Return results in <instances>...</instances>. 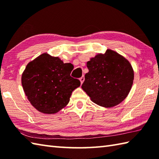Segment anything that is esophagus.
<instances>
[{"label":"esophagus","mask_w":159,"mask_h":159,"mask_svg":"<svg viewBox=\"0 0 159 159\" xmlns=\"http://www.w3.org/2000/svg\"><path fill=\"white\" fill-rule=\"evenodd\" d=\"M84 80H85V77L84 76H82L80 78V83L83 84V83L84 82Z\"/></svg>","instance_id":"34e87169"}]
</instances>
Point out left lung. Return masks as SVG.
Wrapping results in <instances>:
<instances>
[{"mask_svg": "<svg viewBox=\"0 0 159 159\" xmlns=\"http://www.w3.org/2000/svg\"><path fill=\"white\" fill-rule=\"evenodd\" d=\"M82 89L91 100L101 107L119 104L129 93L134 72L129 61L117 52L108 49L87 61Z\"/></svg>", "mask_w": 159, "mask_h": 159, "instance_id": "1", "label": "left lung"}]
</instances>
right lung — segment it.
I'll return each mask as SVG.
<instances>
[{"mask_svg": "<svg viewBox=\"0 0 159 159\" xmlns=\"http://www.w3.org/2000/svg\"><path fill=\"white\" fill-rule=\"evenodd\" d=\"M71 63L47 53L29 62L22 75V85L27 98L39 112L54 114L65 107L73 91L80 85L70 76Z\"/></svg>", "mask_w": 159, "mask_h": 159, "instance_id": "1", "label": "right lung"}]
</instances>
